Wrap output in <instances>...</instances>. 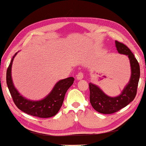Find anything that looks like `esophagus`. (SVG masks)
<instances>
[{"label":"esophagus","mask_w":146,"mask_h":146,"mask_svg":"<svg viewBox=\"0 0 146 146\" xmlns=\"http://www.w3.org/2000/svg\"><path fill=\"white\" fill-rule=\"evenodd\" d=\"M76 78H77L78 80H81V79L83 78V73L82 72H79L78 73V74L76 75Z\"/></svg>","instance_id":"obj_1"}]
</instances>
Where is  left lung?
Masks as SVG:
<instances>
[{
  "mask_svg": "<svg viewBox=\"0 0 146 146\" xmlns=\"http://www.w3.org/2000/svg\"><path fill=\"white\" fill-rule=\"evenodd\" d=\"M117 49L120 54H126L129 59L131 68L130 81L121 94L115 98H111L104 94L100 88L92 83H89L90 101L94 110L101 113L111 114L124 108L133 101L137 95L138 84L140 78V66L131 50L119 41H115Z\"/></svg>",
  "mask_w": 146,
  "mask_h": 146,
  "instance_id": "obj_1",
  "label": "left lung"
}]
</instances>
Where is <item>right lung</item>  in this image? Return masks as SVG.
<instances>
[{
	"mask_svg": "<svg viewBox=\"0 0 146 146\" xmlns=\"http://www.w3.org/2000/svg\"><path fill=\"white\" fill-rule=\"evenodd\" d=\"M13 57L6 72V83L13 101L20 110L32 116L40 118H48L54 116L62 106L65 94L74 81L72 77L62 80L56 84L51 92L43 100L32 101L27 100L20 95L13 83L11 79V65Z\"/></svg>",
	"mask_w": 146,
	"mask_h": 146,
	"instance_id": "right-lung-1",
	"label": "right lung"
}]
</instances>
